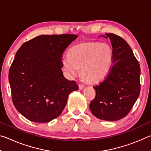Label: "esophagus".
<instances>
[{
  "instance_id": "34e87169",
  "label": "esophagus",
  "mask_w": 151,
  "mask_h": 151,
  "mask_svg": "<svg viewBox=\"0 0 151 151\" xmlns=\"http://www.w3.org/2000/svg\"><path fill=\"white\" fill-rule=\"evenodd\" d=\"M78 87H79V89H80V90H83V89L85 88V86H84V85H81V84H79Z\"/></svg>"
}]
</instances>
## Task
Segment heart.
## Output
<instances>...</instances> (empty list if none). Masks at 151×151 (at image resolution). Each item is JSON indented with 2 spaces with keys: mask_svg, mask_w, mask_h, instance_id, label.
Returning a JSON list of instances; mask_svg holds the SVG:
<instances>
[{
  "mask_svg": "<svg viewBox=\"0 0 151 151\" xmlns=\"http://www.w3.org/2000/svg\"><path fill=\"white\" fill-rule=\"evenodd\" d=\"M61 64L66 75L70 77L77 75L81 68L82 75L89 82L100 83L111 72L113 50L107 43L83 42L71 48L69 55H63Z\"/></svg>",
  "mask_w": 151,
  "mask_h": 151,
  "instance_id": "obj_1",
  "label": "heart"
}]
</instances>
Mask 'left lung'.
<instances>
[{"label":"left lung","mask_w":151,"mask_h":151,"mask_svg":"<svg viewBox=\"0 0 151 151\" xmlns=\"http://www.w3.org/2000/svg\"><path fill=\"white\" fill-rule=\"evenodd\" d=\"M101 37L109 38L113 50V64L107 77L93 86L96 96L90 110L96 118L118 121L131 111L140 90L139 63L125 40L112 33Z\"/></svg>","instance_id":"left-lung-1"}]
</instances>
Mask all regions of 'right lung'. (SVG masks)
Listing matches in <instances>:
<instances>
[{"instance_id":"add662e5","label":"right lung","mask_w":151,"mask_h":151,"mask_svg":"<svg viewBox=\"0 0 151 151\" xmlns=\"http://www.w3.org/2000/svg\"><path fill=\"white\" fill-rule=\"evenodd\" d=\"M77 35H40L24 42L16 53L9 73L15 108L30 121L48 122L63 112L75 81L63 76V53Z\"/></svg>"}]
</instances>
